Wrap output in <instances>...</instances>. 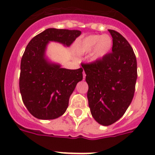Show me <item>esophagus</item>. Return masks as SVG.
Segmentation results:
<instances>
[{
	"mask_svg": "<svg viewBox=\"0 0 155 155\" xmlns=\"http://www.w3.org/2000/svg\"><path fill=\"white\" fill-rule=\"evenodd\" d=\"M85 76H86V74H85V73H84V72H83V78H84V79L85 78Z\"/></svg>",
	"mask_w": 155,
	"mask_h": 155,
	"instance_id": "obj_1",
	"label": "esophagus"
}]
</instances>
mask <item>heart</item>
I'll return each mask as SVG.
<instances>
[{
	"label": "heart",
	"mask_w": 155,
	"mask_h": 155,
	"mask_svg": "<svg viewBox=\"0 0 155 155\" xmlns=\"http://www.w3.org/2000/svg\"><path fill=\"white\" fill-rule=\"evenodd\" d=\"M113 46V39L108 35H90L80 42L78 50L81 53L92 51L94 60H100L107 55Z\"/></svg>",
	"instance_id": "obj_1"
}]
</instances>
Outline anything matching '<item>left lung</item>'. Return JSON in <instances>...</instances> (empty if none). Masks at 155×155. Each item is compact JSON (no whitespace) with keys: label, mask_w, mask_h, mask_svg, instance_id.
I'll return each mask as SVG.
<instances>
[{"label":"left lung","mask_w":155,"mask_h":155,"mask_svg":"<svg viewBox=\"0 0 155 155\" xmlns=\"http://www.w3.org/2000/svg\"><path fill=\"white\" fill-rule=\"evenodd\" d=\"M109 31L113 37V52L81 65L88 84L91 113L103 126L114 124L124 116L134 98L137 78V59L131 46L118 31Z\"/></svg>","instance_id":"obj_1"}]
</instances>
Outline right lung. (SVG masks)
Wrapping results in <instances>:
<instances>
[{
	"label": "right lung",
	"mask_w": 155,
	"mask_h": 155,
	"mask_svg": "<svg viewBox=\"0 0 155 155\" xmlns=\"http://www.w3.org/2000/svg\"><path fill=\"white\" fill-rule=\"evenodd\" d=\"M81 34L79 30L47 28L31 39L21 61L19 89L30 113L39 120H53L62 116L71 94L83 79V69L61 68L45 56L49 42L70 46Z\"/></svg>",
	"instance_id": "1"
}]
</instances>
